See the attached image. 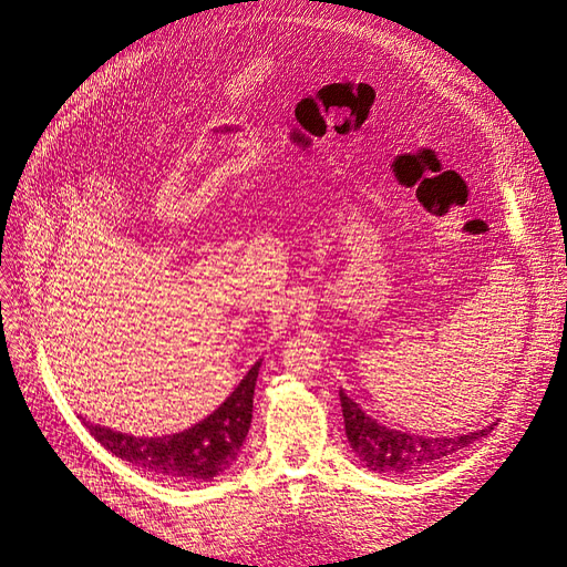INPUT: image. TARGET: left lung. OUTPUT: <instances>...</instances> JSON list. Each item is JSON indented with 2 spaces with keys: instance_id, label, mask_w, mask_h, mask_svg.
<instances>
[{
  "instance_id": "8db88e82",
  "label": "left lung",
  "mask_w": 567,
  "mask_h": 567,
  "mask_svg": "<svg viewBox=\"0 0 567 567\" xmlns=\"http://www.w3.org/2000/svg\"><path fill=\"white\" fill-rule=\"evenodd\" d=\"M342 419H346V435L352 452L359 456L367 468L383 475L414 473L427 466H435L442 458L456 454L458 450L468 447L475 440L485 437L492 425L458 437H423L409 435L402 431H392L375 419L367 416L357 402H352L346 392L340 390Z\"/></svg>"
}]
</instances>
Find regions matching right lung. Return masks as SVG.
Here are the masks:
<instances>
[{
    "mask_svg": "<svg viewBox=\"0 0 567 567\" xmlns=\"http://www.w3.org/2000/svg\"><path fill=\"white\" fill-rule=\"evenodd\" d=\"M260 362L208 419L184 433L163 437H132L106 425L84 423L96 442L132 466L169 480H213L225 473L244 447L252 419V394Z\"/></svg>",
    "mask_w": 567,
    "mask_h": 567,
    "instance_id": "1",
    "label": "right lung"
}]
</instances>
